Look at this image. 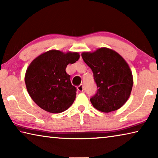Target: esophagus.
Listing matches in <instances>:
<instances>
[{"instance_id": "obj_1", "label": "esophagus", "mask_w": 158, "mask_h": 158, "mask_svg": "<svg viewBox=\"0 0 158 158\" xmlns=\"http://www.w3.org/2000/svg\"><path fill=\"white\" fill-rule=\"evenodd\" d=\"M77 90H79V91H84V85H83V84H81L79 85V86H77Z\"/></svg>"}]
</instances>
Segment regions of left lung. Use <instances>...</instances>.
Wrapping results in <instances>:
<instances>
[{
  "instance_id": "1",
  "label": "left lung",
  "mask_w": 158,
  "mask_h": 158,
  "mask_svg": "<svg viewBox=\"0 0 158 158\" xmlns=\"http://www.w3.org/2000/svg\"><path fill=\"white\" fill-rule=\"evenodd\" d=\"M81 56L92 69L98 90L90 99L102 112L116 111L129 98L133 85L132 72L126 61L115 51L102 47L94 52H83Z\"/></svg>"
}]
</instances>
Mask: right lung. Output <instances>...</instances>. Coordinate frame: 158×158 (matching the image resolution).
<instances>
[{"label": "right lung", "instance_id": "add662e5", "mask_svg": "<svg viewBox=\"0 0 158 158\" xmlns=\"http://www.w3.org/2000/svg\"><path fill=\"white\" fill-rule=\"evenodd\" d=\"M77 52L50 50L32 61L26 70L28 93L41 109L50 113H61L73 105L77 89L72 85L65 69L79 60Z\"/></svg>", "mask_w": 158, "mask_h": 158}]
</instances>
